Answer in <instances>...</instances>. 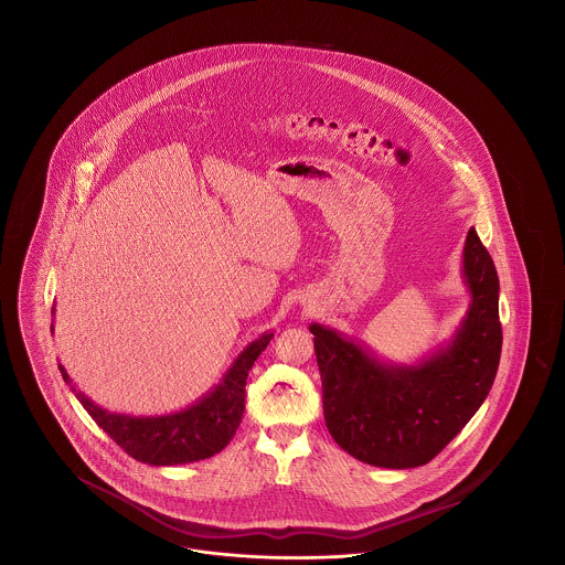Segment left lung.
Here are the masks:
<instances>
[{
	"label": "left lung",
	"instance_id": "left-lung-1",
	"mask_svg": "<svg viewBox=\"0 0 565 565\" xmlns=\"http://www.w3.org/2000/svg\"><path fill=\"white\" fill-rule=\"evenodd\" d=\"M461 281L470 302L454 337L415 360L379 358L364 341L313 322L323 419L337 445L379 468H417L438 456L484 403L500 364L498 270L468 231Z\"/></svg>",
	"mask_w": 565,
	"mask_h": 565
}]
</instances>
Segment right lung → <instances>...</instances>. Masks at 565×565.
Returning a JSON list of instances; mask_svg holds the SVG:
<instances>
[{
	"instance_id": "add662e5",
	"label": "right lung",
	"mask_w": 565,
	"mask_h": 565,
	"mask_svg": "<svg viewBox=\"0 0 565 565\" xmlns=\"http://www.w3.org/2000/svg\"><path fill=\"white\" fill-rule=\"evenodd\" d=\"M54 330V322L51 326ZM273 330L247 343L228 371L199 401L164 415H129L108 411L81 392L58 364L63 381L72 387L95 424L129 456L148 466H180L220 454L239 428L245 408V379L256 358L267 350Z\"/></svg>"
}]
</instances>
